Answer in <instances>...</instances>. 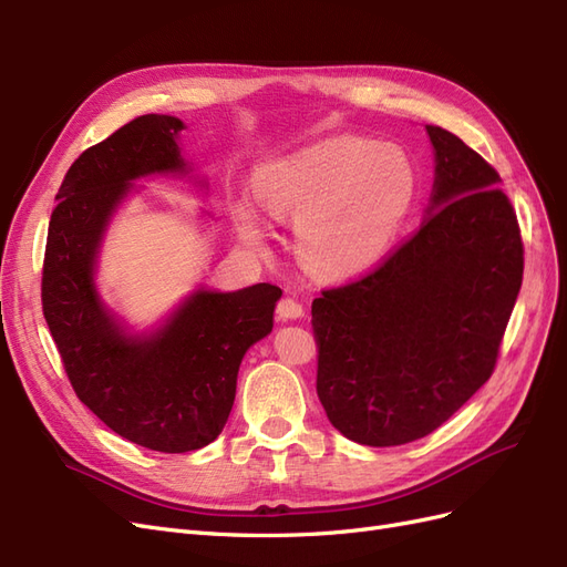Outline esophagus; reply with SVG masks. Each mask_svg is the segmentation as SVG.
Wrapping results in <instances>:
<instances>
[{
	"label": "esophagus",
	"mask_w": 567,
	"mask_h": 567,
	"mask_svg": "<svg viewBox=\"0 0 567 567\" xmlns=\"http://www.w3.org/2000/svg\"><path fill=\"white\" fill-rule=\"evenodd\" d=\"M305 317V310L302 305L293 298H284L279 305H277V319L279 321H293V319H302Z\"/></svg>",
	"instance_id": "34e87169"
}]
</instances>
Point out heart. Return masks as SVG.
I'll list each match as a JSON object with an SVG mask.
<instances>
[{
  "label": "heart",
  "mask_w": 567,
  "mask_h": 567,
  "mask_svg": "<svg viewBox=\"0 0 567 567\" xmlns=\"http://www.w3.org/2000/svg\"><path fill=\"white\" fill-rule=\"evenodd\" d=\"M419 175L400 146L336 136L255 169L257 203L296 221V250L307 269L346 279L379 265L416 200ZM236 227L260 248L267 227L250 203H238Z\"/></svg>",
  "instance_id": "b5f03b06"
}]
</instances>
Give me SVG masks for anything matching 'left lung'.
Listing matches in <instances>:
<instances>
[{"label":"left lung","mask_w":567,"mask_h":567,"mask_svg":"<svg viewBox=\"0 0 567 567\" xmlns=\"http://www.w3.org/2000/svg\"><path fill=\"white\" fill-rule=\"evenodd\" d=\"M425 132L435 182L419 231L369 277L312 302L321 406L369 447L425 437L487 383L523 284L502 177L456 134Z\"/></svg>","instance_id":"8db88e82"}]
</instances>
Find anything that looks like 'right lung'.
I'll return each instance as SVG.
<instances>
[{
	"label": "right lung",
	"instance_id": "1",
	"mask_svg": "<svg viewBox=\"0 0 567 567\" xmlns=\"http://www.w3.org/2000/svg\"><path fill=\"white\" fill-rule=\"evenodd\" d=\"M184 130L179 117L151 113L82 153L56 194L42 274L44 319L80 402L120 437L165 454L200 450L221 433L238 367L271 333L281 298L271 284L227 293L198 286L142 331L101 298L99 255L134 182L194 173Z\"/></svg>",
	"mask_w": 567,
	"mask_h": 567
}]
</instances>
